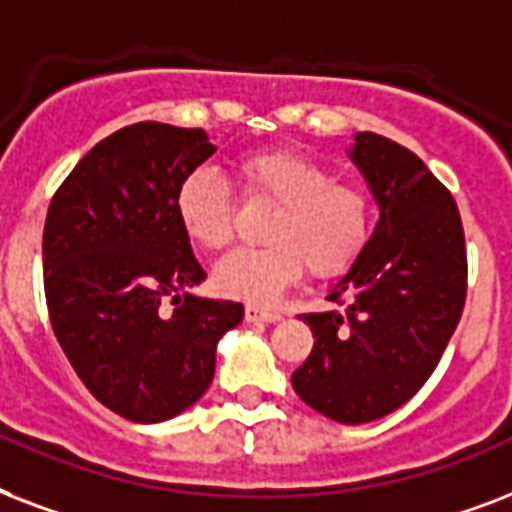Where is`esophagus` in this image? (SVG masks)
I'll return each instance as SVG.
<instances>
[{
	"mask_svg": "<svg viewBox=\"0 0 512 512\" xmlns=\"http://www.w3.org/2000/svg\"><path fill=\"white\" fill-rule=\"evenodd\" d=\"M245 320H251V323H275V320H280V312L259 307V304H248L245 307Z\"/></svg>",
	"mask_w": 512,
	"mask_h": 512,
	"instance_id": "34e87169",
	"label": "esophagus"
}]
</instances>
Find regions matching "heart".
Masks as SVG:
<instances>
[{"label":"heart","instance_id":"heart-1","mask_svg":"<svg viewBox=\"0 0 512 512\" xmlns=\"http://www.w3.org/2000/svg\"><path fill=\"white\" fill-rule=\"evenodd\" d=\"M248 197L277 202L264 237L269 245L237 248L219 261L216 285L227 296L272 301L310 269L336 277L358 261L371 237V200L363 186L334 181V173L288 149H259L237 160ZM176 216L202 248L219 251L232 240L235 194L216 168L200 165L176 186Z\"/></svg>","mask_w":512,"mask_h":512}]
</instances>
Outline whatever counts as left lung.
<instances>
[{
	"label": "left lung",
	"mask_w": 512,
	"mask_h": 512,
	"mask_svg": "<svg viewBox=\"0 0 512 512\" xmlns=\"http://www.w3.org/2000/svg\"><path fill=\"white\" fill-rule=\"evenodd\" d=\"M352 162L379 205V221L328 299L310 312L315 344L291 374L293 390L342 425L374 422L430 379L467 296L465 229L451 192L406 146L355 133Z\"/></svg>",
	"instance_id": "8db88e82"
}]
</instances>
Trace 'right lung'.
<instances>
[{"instance_id":"add662e5","label":"right lung","mask_w":512,"mask_h":512,"mask_svg":"<svg viewBox=\"0 0 512 512\" xmlns=\"http://www.w3.org/2000/svg\"><path fill=\"white\" fill-rule=\"evenodd\" d=\"M216 146L205 130L136 122L90 149L58 186L42 235L55 339L85 387L130 422L197 403L237 301L192 296L205 280L176 216L178 181ZM165 295L173 316H162Z\"/></svg>"}]
</instances>
